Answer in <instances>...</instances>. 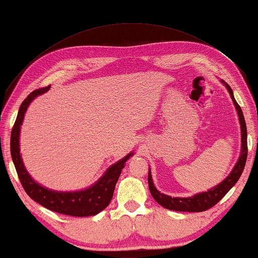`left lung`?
<instances>
[{
  "instance_id": "left-lung-1",
  "label": "left lung",
  "mask_w": 258,
  "mask_h": 258,
  "mask_svg": "<svg viewBox=\"0 0 258 258\" xmlns=\"http://www.w3.org/2000/svg\"><path fill=\"white\" fill-rule=\"evenodd\" d=\"M223 84L226 86V89L229 90L231 98H232V101L235 106V109L238 111L240 125H241V155L239 157V160L235 164L234 168L232 172L230 173V175L225 178V180L220 183V184L214 186L213 189H209L207 192H203V194H198L194 196V197L189 198H172L169 196H166L160 194V192L156 189L154 185V182H152L151 178V173L149 171L148 174V184H149V190L157 203L161 206L171 209V211H176V212H205L207 209L212 208L213 206L220 202V200L224 197V196L228 194L231 187H232L235 183L241 176L243 172L244 165H246L247 160V154H248V147H247V127H246V121H244V117L241 108H240L239 104L235 101L233 97L232 89H231L229 84H226L224 81Z\"/></svg>"
}]
</instances>
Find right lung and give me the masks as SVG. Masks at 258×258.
<instances>
[{"mask_svg": "<svg viewBox=\"0 0 258 258\" xmlns=\"http://www.w3.org/2000/svg\"><path fill=\"white\" fill-rule=\"evenodd\" d=\"M49 87L50 86H46L33 91L24 100L19 108L18 116H17L15 125L12 127L10 138V151L17 174H18L20 183L26 191V194L35 202L42 205L43 207L50 209L52 212L69 216L83 217L97 215L98 213L103 211L108 206L109 203H110L113 190H115V185L117 181H118L121 169L124 168L125 161L133 154L127 155L125 158L119 160L118 163L112 165L93 186L86 190L75 192H58L47 190L45 187L37 184L30 177L28 172L26 171L23 160H21L19 152V132L20 125L23 123L28 104L37 95L44 93L45 91L49 90Z\"/></svg>", "mask_w": 258, "mask_h": 258, "instance_id": "add662e5", "label": "right lung"}]
</instances>
